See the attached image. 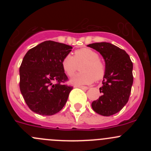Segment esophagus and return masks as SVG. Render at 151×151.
Masks as SVG:
<instances>
[{"mask_svg":"<svg viewBox=\"0 0 151 151\" xmlns=\"http://www.w3.org/2000/svg\"><path fill=\"white\" fill-rule=\"evenodd\" d=\"M77 88H81V89H83V90H88V89H89V88H88V87H86V86H77Z\"/></svg>","mask_w":151,"mask_h":151,"instance_id":"1","label":"esophagus"}]
</instances>
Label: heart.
Wrapping results in <instances>:
<instances>
[{
    "label": "heart",
    "mask_w": 151,
    "mask_h": 151,
    "mask_svg": "<svg viewBox=\"0 0 151 151\" xmlns=\"http://www.w3.org/2000/svg\"><path fill=\"white\" fill-rule=\"evenodd\" d=\"M82 63L81 71L70 80L73 85H86L92 83L94 80H100L105 73L104 64L99 59V55L90 48H82L74 52V57L67 55L62 60V67L69 77L74 74L77 63Z\"/></svg>",
    "instance_id": "1"
}]
</instances>
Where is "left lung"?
Segmentation results:
<instances>
[{
	"label": "left lung",
	"mask_w": 151,
	"mask_h": 151,
	"mask_svg": "<svg viewBox=\"0 0 151 151\" xmlns=\"http://www.w3.org/2000/svg\"><path fill=\"white\" fill-rule=\"evenodd\" d=\"M105 62L101 96L91 104L93 109L103 116L120 112L129 101L133 84V63L125 50L108 42L90 44Z\"/></svg>",
	"instance_id": "obj_1"
}]
</instances>
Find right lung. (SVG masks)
Instances as JSON below:
<instances>
[{"label":"right lung","mask_w":151,"mask_h":151,"mask_svg":"<svg viewBox=\"0 0 151 151\" xmlns=\"http://www.w3.org/2000/svg\"><path fill=\"white\" fill-rule=\"evenodd\" d=\"M71 49L65 44L45 41L24 56L19 67V88L33 112L52 115L64 106L73 88L61 84L68 79L61 63Z\"/></svg>","instance_id":"obj_1"}]
</instances>
